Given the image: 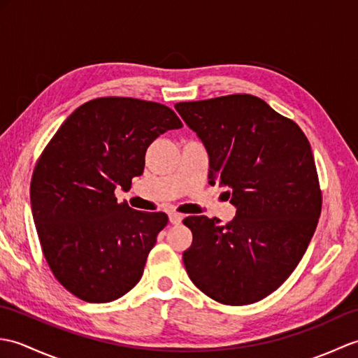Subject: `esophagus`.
I'll list each match as a JSON object with an SVG mask.
<instances>
[{"label":"esophagus","mask_w":358,"mask_h":358,"mask_svg":"<svg viewBox=\"0 0 358 358\" xmlns=\"http://www.w3.org/2000/svg\"><path fill=\"white\" fill-rule=\"evenodd\" d=\"M169 222L172 224H180L181 222H183V215L177 214V212H171V214H169Z\"/></svg>","instance_id":"1"}]
</instances>
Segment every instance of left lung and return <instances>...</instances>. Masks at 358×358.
<instances>
[{"mask_svg":"<svg viewBox=\"0 0 358 358\" xmlns=\"http://www.w3.org/2000/svg\"><path fill=\"white\" fill-rule=\"evenodd\" d=\"M206 148L209 185L226 186L232 222L187 217L183 263L192 283L224 305H250L285 283L306 252L322 210L310 144L262 98L237 94L177 103Z\"/></svg>","mask_w":358,"mask_h":358,"instance_id":"1","label":"left lung"}]
</instances>
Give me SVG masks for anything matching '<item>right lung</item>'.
<instances>
[{
    "mask_svg": "<svg viewBox=\"0 0 358 358\" xmlns=\"http://www.w3.org/2000/svg\"><path fill=\"white\" fill-rule=\"evenodd\" d=\"M183 127L163 104L108 96L72 112L44 149L30 183L43 254L67 291L89 303L120 299L138 283L164 212L118 203L144 171L159 135Z\"/></svg>",
    "mask_w": 358,
    "mask_h": 358,
    "instance_id": "obj_1",
    "label": "right lung"
}]
</instances>
